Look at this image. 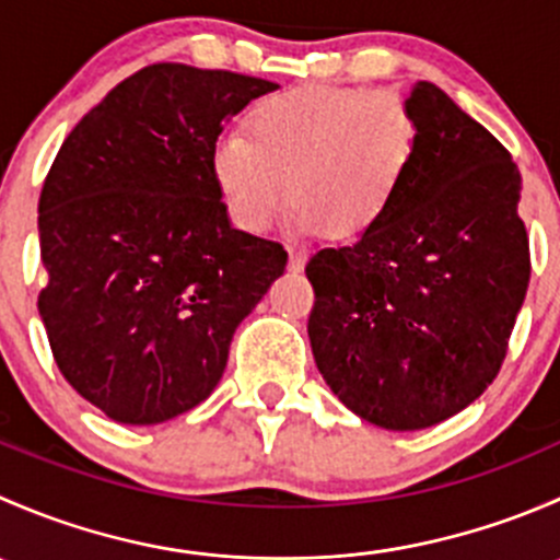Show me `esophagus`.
Listing matches in <instances>:
<instances>
[{
    "mask_svg": "<svg viewBox=\"0 0 560 560\" xmlns=\"http://www.w3.org/2000/svg\"><path fill=\"white\" fill-rule=\"evenodd\" d=\"M303 268H306V252H303V248L290 246V270L292 273H298V270Z\"/></svg>",
    "mask_w": 560,
    "mask_h": 560,
    "instance_id": "34e87169",
    "label": "esophagus"
}]
</instances>
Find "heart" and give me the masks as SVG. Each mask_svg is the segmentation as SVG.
I'll list each match as a JSON object with an SVG mask.
<instances>
[{"instance_id": "1", "label": "heart", "mask_w": 560, "mask_h": 560, "mask_svg": "<svg viewBox=\"0 0 560 560\" xmlns=\"http://www.w3.org/2000/svg\"><path fill=\"white\" fill-rule=\"evenodd\" d=\"M420 124L395 92L295 86L259 100L246 135L211 149V180L233 224L259 235L292 200L306 233L360 238L393 211L417 162Z\"/></svg>"}]
</instances>
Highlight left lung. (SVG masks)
Segmentation results:
<instances>
[{
  "mask_svg": "<svg viewBox=\"0 0 560 560\" xmlns=\"http://www.w3.org/2000/svg\"><path fill=\"white\" fill-rule=\"evenodd\" d=\"M406 103L420 149L393 211L306 265L316 369L387 431L436 425L488 389L530 279L510 151L433 83L417 81Z\"/></svg>",
  "mask_w": 560,
  "mask_h": 560,
  "instance_id": "8db88e82",
  "label": "left lung"
}]
</instances>
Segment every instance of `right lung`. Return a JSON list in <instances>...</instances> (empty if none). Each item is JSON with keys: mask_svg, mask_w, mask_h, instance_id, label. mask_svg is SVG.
<instances>
[{"mask_svg": "<svg viewBox=\"0 0 560 560\" xmlns=\"http://www.w3.org/2000/svg\"><path fill=\"white\" fill-rule=\"evenodd\" d=\"M279 83L143 67L75 124L39 195L37 298L61 376L124 425L173 420L213 393L230 341L287 268L235 230L211 180L224 124Z\"/></svg>", "mask_w": 560, "mask_h": 560, "instance_id": "add662e5", "label": "right lung"}]
</instances>
